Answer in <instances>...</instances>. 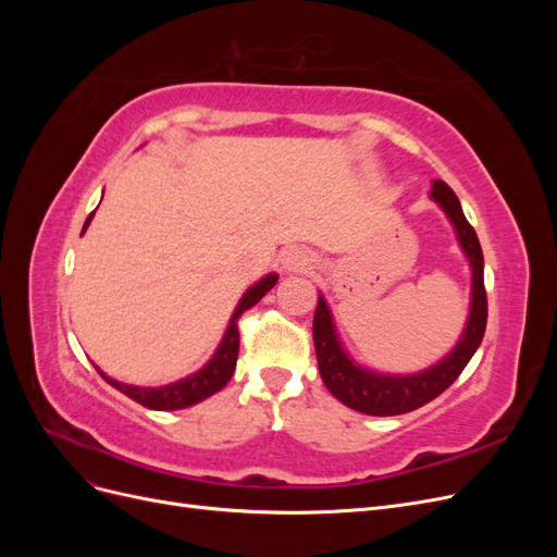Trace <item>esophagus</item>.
Instances as JSON below:
<instances>
[{
	"mask_svg": "<svg viewBox=\"0 0 557 557\" xmlns=\"http://www.w3.org/2000/svg\"><path fill=\"white\" fill-rule=\"evenodd\" d=\"M281 262H283L285 269H290V272H307V269H311L315 264V258L311 256L307 248L293 246L288 250H283Z\"/></svg>",
	"mask_w": 557,
	"mask_h": 557,
	"instance_id": "1",
	"label": "esophagus"
}]
</instances>
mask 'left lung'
Here are the masks:
<instances>
[{"mask_svg":"<svg viewBox=\"0 0 557 557\" xmlns=\"http://www.w3.org/2000/svg\"><path fill=\"white\" fill-rule=\"evenodd\" d=\"M430 197L440 205L458 232V242L471 264V307L465 332L448 356L418 374H379L352 362L336 336L327 301L318 297L313 313V344L320 376L327 391L346 407L367 416H399L416 411L440 397L462 374V369L481 346L487 320V297L483 285V250L474 227L467 223L460 199L444 181H434Z\"/></svg>","mask_w":557,"mask_h":557,"instance_id":"1","label":"left lung"}]
</instances>
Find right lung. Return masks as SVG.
<instances>
[{"label":"right lung","mask_w":557,"mask_h":557,"mask_svg":"<svg viewBox=\"0 0 557 557\" xmlns=\"http://www.w3.org/2000/svg\"><path fill=\"white\" fill-rule=\"evenodd\" d=\"M92 215H88L86 225H83V232H86V227L90 225ZM278 281L276 274H269L264 276L262 281H258L252 288L246 290V295L242 297V301L237 305V309H234L232 313V320L227 325V332L223 336L221 346H218V350L213 352V358L199 369V372L185 376L176 383H170V385H162V387H139V385H127V383H121V381H113L109 379L104 372H97L102 374L107 379V383H111L115 391H121L123 395H127L129 399L139 401L141 407H148V409H156V411H174V409H185V407H193V404L201 401L211 397L213 393L223 391V387L227 385V381L232 379L234 374V367H237V356H239V315L256 307L258 301L274 288Z\"/></svg>","instance_id":"right-lung-1"}]
</instances>
